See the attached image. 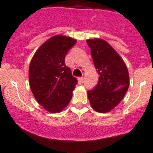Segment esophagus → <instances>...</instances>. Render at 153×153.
Returning a JSON list of instances; mask_svg holds the SVG:
<instances>
[{
  "mask_svg": "<svg viewBox=\"0 0 153 153\" xmlns=\"http://www.w3.org/2000/svg\"><path fill=\"white\" fill-rule=\"evenodd\" d=\"M78 82H79V84H82V83L84 82V78H83V77L79 78V79H78Z\"/></svg>",
  "mask_w": 153,
  "mask_h": 153,
  "instance_id": "1",
  "label": "esophagus"
}]
</instances>
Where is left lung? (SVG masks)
I'll return each instance as SVG.
<instances>
[{
	"label": "left lung",
	"mask_w": 153,
	"mask_h": 153,
	"mask_svg": "<svg viewBox=\"0 0 153 153\" xmlns=\"http://www.w3.org/2000/svg\"><path fill=\"white\" fill-rule=\"evenodd\" d=\"M96 71L98 84L88 90L92 108L99 113L110 112L122 100L129 87V74L122 57L104 39L86 40Z\"/></svg>",
	"instance_id": "obj_1"
}]
</instances>
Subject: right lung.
Returning <instances> with one entry per match:
<instances>
[{
  "label": "right lung",
  "mask_w": 153,
  "mask_h": 153,
  "mask_svg": "<svg viewBox=\"0 0 153 153\" xmlns=\"http://www.w3.org/2000/svg\"><path fill=\"white\" fill-rule=\"evenodd\" d=\"M76 42L66 36H53L41 45L31 60V91L37 102L50 113L62 111L71 100L78 82L65 65V59Z\"/></svg>",
  "instance_id": "1"
}]
</instances>
